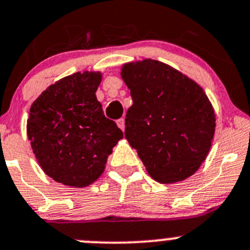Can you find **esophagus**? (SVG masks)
I'll return each instance as SVG.
<instances>
[{
  "mask_svg": "<svg viewBox=\"0 0 250 250\" xmlns=\"http://www.w3.org/2000/svg\"><path fill=\"white\" fill-rule=\"evenodd\" d=\"M116 123H117V125L121 128V129L125 130V118H120V120L116 121Z\"/></svg>",
  "mask_w": 250,
  "mask_h": 250,
  "instance_id": "34e87169",
  "label": "esophagus"
}]
</instances>
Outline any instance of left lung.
Returning <instances> with one entry per match:
<instances>
[{"label": "left lung", "instance_id": "1", "mask_svg": "<svg viewBox=\"0 0 250 250\" xmlns=\"http://www.w3.org/2000/svg\"><path fill=\"white\" fill-rule=\"evenodd\" d=\"M133 105L125 139L156 181L172 184L192 175L206 160L215 132L213 106L202 88L178 70L145 59L122 67Z\"/></svg>", "mask_w": 250, "mask_h": 250}]
</instances>
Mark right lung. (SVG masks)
I'll use <instances>...</instances> for the list:
<instances>
[{"mask_svg": "<svg viewBox=\"0 0 250 250\" xmlns=\"http://www.w3.org/2000/svg\"><path fill=\"white\" fill-rule=\"evenodd\" d=\"M100 81L99 72L70 75L49 85L30 109L26 128L32 151L43 172L64 185L94 183L123 138L95 97Z\"/></svg>", "mask_w": 250, "mask_h": 250, "instance_id": "obj_1", "label": "right lung"}]
</instances>
